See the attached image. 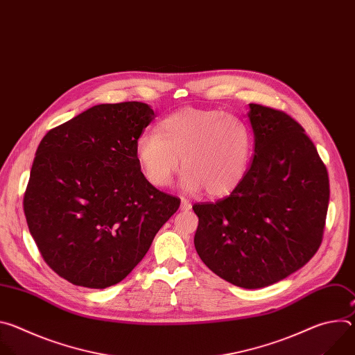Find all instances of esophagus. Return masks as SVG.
<instances>
[{"label":"esophagus","mask_w":355,"mask_h":355,"mask_svg":"<svg viewBox=\"0 0 355 355\" xmlns=\"http://www.w3.org/2000/svg\"><path fill=\"white\" fill-rule=\"evenodd\" d=\"M181 211H189L191 209V204H189V200H187L185 198H182L181 199V208H180Z\"/></svg>","instance_id":"34e87169"}]
</instances>
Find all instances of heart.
Segmentation results:
<instances>
[{
  "label": "heart",
  "mask_w": 355,
  "mask_h": 355,
  "mask_svg": "<svg viewBox=\"0 0 355 355\" xmlns=\"http://www.w3.org/2000/svg\"><path fill=\"white\" fill-rule=\"evenodd\" d=\"M251 150V133L244 122L199 108L167 115L157 123L156 133H143L135 143L136 160L151 185H170L181 160L182 187L202 188L211 198L226 196L241 184Z\"/></svg>",
  "instance_id": "1"
}]
</instances>
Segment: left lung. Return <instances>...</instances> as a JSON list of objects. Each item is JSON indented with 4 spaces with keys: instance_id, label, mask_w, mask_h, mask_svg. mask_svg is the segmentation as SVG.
Returning <instances> with one entry per match:
<instances>
[{
    "instance_id": "left-lung-1",
    "label": "left lung",
    "mask_w": 355,
    "mask_h": 355,
    "mask_svg": "<svg viewBox=\"0 0 355 355\" xmlns=\"http://www.w3.org/2000/svg\"><path fill=\"white\" fill-rule=\"evenodd\" d=\"M254 157L225 199L192 207L193 244L205 266L245 289L272 285L305 266L320 247L329 175L313 141L284 111L250 104Z\"/></svg>"
}]
</instances>
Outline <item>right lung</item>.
Instances as JSON below:
<instances>
[{
    "instance_id": "obj_1",
    "label": "right lung",
    "mask_w": 355,
    "mask_h": 355,
    "mask_svg": "<svg viewBox=\"0 0 355 355\" xmlns=\"http://www.w3.org/2000/svg\"><path fill=\"white\" fill-rule=\"evenodd\" d=\"M153 119L136 101L101 104L39 143L24 212L44 263L73 285L121 282L180 208V198L146 180L135 156Z\"/></svg>"
}]
</instances>
